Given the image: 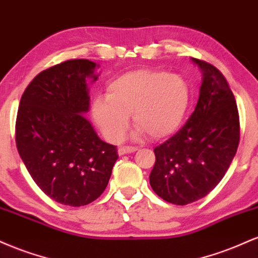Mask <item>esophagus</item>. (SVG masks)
Listing matches in <instances>:
<instances>
[{
    "label": "esophagus",
    "mask_w": 258,
    "mask_h": 258,
    "mask_svg": "<svg viewBox=\"0 0 258 258\" xmlns=\"http://www.w3.org/2000/svg\"><path fill=\"white\" fill-rule=\"evenodd\" d=\"M138 148L137 147H121L117 150L119 155H125V154H130V153H135L137 152Z\"/></svg>",
    "instance_id": "34e87169"
}]
</instances>
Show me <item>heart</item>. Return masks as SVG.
I'll return each instance as SVG.
<instances>
[{"label":"heart","mask_w":258,"mask_h":258,"mask_svg":"<svg viewBox=\"0 0 258 258\" xmlns=\"http://www.w3.org/2000/svg\"><path fill=\"white\" fill-rule=\"evenodd\" d=\"M191 100L184 78L164 70L139 69L119 76L106 86V97L96 96L91 112L106 141L123 138L130 115L137 125L136 135L153 138L173 135L182 125Z\"/></svg>","instance_id":"obj_1"}]
</instances>
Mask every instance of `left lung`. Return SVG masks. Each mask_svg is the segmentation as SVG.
Returning a JSON list of instances; mask_svg holds the SVG:
<instances>
[{
    "label": "left lung",
    "mask_w": 258,
    "mask_h": 258,
    "mask_svg": "<svg viewBox=\"0 0 258 258\" xmlns=\"http://www.w3.org/2000/svg\"><path fill=\"white\" fill-rule=\"evenodd\" d=\"M203 73L195 110L176 135L154 149L153 190L174 205L206 197L226 174L240 139L235 98L214 65L191 58Z\"/></svg>",
    "instance_id": "1"
}]
</instances>
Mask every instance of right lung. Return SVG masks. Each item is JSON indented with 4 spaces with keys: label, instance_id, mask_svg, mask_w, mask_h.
I'll return each mask as SVG.
<instances>
[{
    "label": "right lung",
    "instance_id": "right-lung-1",
    "mask_svg": "<svg viewBox=\"0 0 258 258\" xmlns=\"http://www.w3.org/2000/svg\"><path fill=\"white\" fill-rule=\"evenodd\" d=\"M98 67L72 59L43 70L23 93L16 122L18 153L38 188L51 199L84 206L102 195L116 161V147L98 137L84 115L87 79Z\"/></svg>",
    "mask_w": 258,
    "mask_h": 258
}]
</instances>
